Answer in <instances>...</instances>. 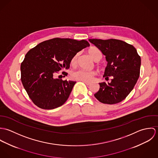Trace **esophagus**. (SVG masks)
I'll list each match as a JSON object with an SVG mask.
<instances>
[{"label":"esophagus","instance_id":"34e87169","mask_svg":"<svg viewBox=\"0 0 158 158\" xmlns=\"http://www.w3.org/2000/svg\"><path fill=\"white\" fill-rule=\"evenodd\" d=\"M83 83H85L86 85H90V83H89V82H88V81H82Z\"/></svg>","mask_w":158,"mask_h":158}]
</instances>
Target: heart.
Returning a JSON list of instances; mask_svg holds the SVG:
<instances>
[{"label":"heart","instance_id":"1","mask_svg":"<svg viewBox=\"0 0 158 158\" xmlns=\"http://www.w3.org/2000/svg\"><path fill=\"white\" fill-rule=\"evenodd\" d=\"M88 52L90 57L94 60H99V61L102 58V52L96 47H91L88 50ZM78 55H75L71 60V64L72 66L75 65L77 60ZM96 75V72L94 70H78L73 72L72 74V77L73 79L85 81H90L92 80L94 77Z\"/></svg>","mask_w":158,"mask_h":158}]
</instances>
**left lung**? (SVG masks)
<instances>
[{"label": "left lung", "mask_w": 158, "mask_h": 158, "mask_svg": "<svg viewBox=\"0 0 158 158\" xmlns=\"http://www.w3.org/2000/svg\"><path fill=\"white\" fill-rule=\"evenodd\" d=\"M106 56L108 61L103 77H112L111 83H100L95 97L105 104H116L123 100L133 89L140 75V56L135 47L123 41L89 39Z\"/></svg>", "instance_id": "1"}]
</instances>
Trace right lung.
Instances as JSON below:
<instances>
[{
	"label": "right lung",
	"mask_w": 158,
	"mask_h": 158,
	"mask_svg": "<svg viewBox=\"0 0 158 158\" xmlns=\"http://www.w3.org/2000/svg\"><path fill=\"white\" fill-rule=\"evenodd\" d=\"M89 45L86 40L56 38L40 43L27 53L21 65V80L35 105L53 110L67 101L76 82L55 78V75L69 69L77 53Z\"/></svg>",
	"instance_id": "1"
}]
</instances>
